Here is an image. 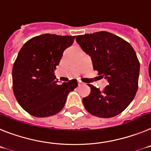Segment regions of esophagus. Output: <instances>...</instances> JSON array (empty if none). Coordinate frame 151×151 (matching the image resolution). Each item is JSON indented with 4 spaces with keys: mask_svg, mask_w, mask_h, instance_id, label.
Listing matches in <instances>:
<instances>
[{
    "mask_svg": "<svg viewBox=\"0 0 151 151\" xmlns=\"http://www.w3.org/2000/svg\"><path fill=\"white\" fill-rule=\"evenodd\" d=\"M77 83H78V85H79V86H81V85L83 84V83H82V82H81V81H78V82H77Z\"/></svg>",
    "mask_w": 151,
    "mask_h": 151,
    "instance_id": "1",
    "label": "esophagus"
}]
</instances>
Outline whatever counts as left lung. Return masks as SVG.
<instances>
[{
  "mask_svg": "<svg viewBox=\"0 0 151 151\" xmlns=\"http://www.w3.org/2000/svg\"><path fill=\"white\" fill-rule=\"evenodd\" d=\"M76 41L91 57L94 70L109 82L103 90L88 84L90 93L83 98L86 110L100 118H112L122 112L138 88L140 62L133 47L106 31L77 36Z\"/></svg>",
  "mask_w": 151,
  "mask_h": 151,
  "instance_id": "8db88e82",
  "label": "left lung"
}]
</instances>
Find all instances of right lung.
I'll use <instances>...</instances> for the list:
<instances>
[{"mask_svg":"<svg viewBox=\"0 0 151 151\" xmlns=\"http://www.w3.org/2000/svg\"><path fill=\"white\" fill-rule=\"evenodd\" d=\"M75 36L43 34L32 38L19 50L12 70L13 90L20 106L35 117H48L61 112L77 80L58 84L55 70L63 52Z\"/></svg>","mask_w":151,"mask_h":151,"instance_id":"obj_1","label":"right lung"}]
</instances>
